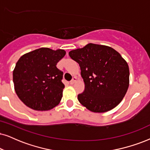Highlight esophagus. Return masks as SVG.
I'll return each mask as SVG.
<instances>
[{"label": "esophagus", "instance_id": "obj_1", "mask_svg": "<svg viewBox=\"0 0 150 150\" xmlns=\"http://www.w3.org/2000/svg\"><path fill=\"white\" fill-rule=\"evenodd\" d=\"M76 81H77V77H73V79H72V80L70 81V84H71V85H73V84H75V82Z\"/></svg>", "mask_w": 150, "mask_h": 150}]
</instances>
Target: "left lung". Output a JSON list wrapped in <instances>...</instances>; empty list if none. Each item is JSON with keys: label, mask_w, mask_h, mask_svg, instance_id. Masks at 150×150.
Masks as SVG:
<instances>
[{"label": "left lung", "mask_w": 150, "mask_h": 150, "mask_svg": "<svg viewBox=\"0 0 150 150\" xmlns=\"http://www.w3.org/2000/svg\"><path fill=\"white\" fill-rule=\"evenodd\" d=\"M69 56L79 64L85 90L77 96L89 111L104 113L120 104L129 84V69L125 60L114 49L88 43L71 50Z\"/></svg>", "instance_id": "8db88e82"}]
</instances>
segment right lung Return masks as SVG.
<instances>
[{
  "mask_svg": "<svg viewBox=\"0 0 150 150\" xmlns=\"http://www.w3.org/2000/svg\"><path fill=\"white\" fill-rule=\"evenodd\" d=\"M62 49L41 48L26 53L13 71L14 90L27 107L36 111H48L61 101L64 84L63 72L57 64L65 56Z\"/></svg>",
  "mask_w": 150,
  "mask_h": 150,
  "instance_id": "right-lung-1",
  "label": "right lung"
}]
</instances>
